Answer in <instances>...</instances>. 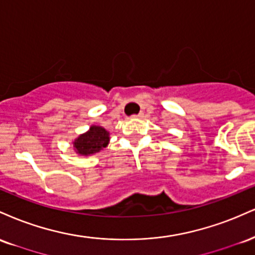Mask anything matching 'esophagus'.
Wrapping results in <instances>:
<instances>
[{"instance_id": "obj_1", "label": "esophagus", "mask_w": 255, "mask_h": 255, "mask_svg": "<svg viewBox=\"0 0 255 255\" xmlns=\"http://www.w3.org/2000/svg\"><path fill=\"white\" fill-rule=\"evenodd\" d=\"M143 116H144V113H143V112H139L138 115H133V116H132V118H142Z\"/></svg>"}]
</instances>
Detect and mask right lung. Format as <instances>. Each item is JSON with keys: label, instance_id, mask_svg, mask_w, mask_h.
<instances>
[{"label": "right lung", "instance_id": "add662e5", "mask_svg": "<svg viewBox=\"0 0 255 255\" xmlns=\"http://www.w3.org/2000/svg\"><path fill=\"white\" fill-rule=\"evenodd\" d=\"M110 133L103 127L92 125L87 132L80 134L74 140V148L76 154L82 156H89L103 150L109 145Z\"/></svg>", "mask_w": 255, "mask_h": 255}]
</instances>
